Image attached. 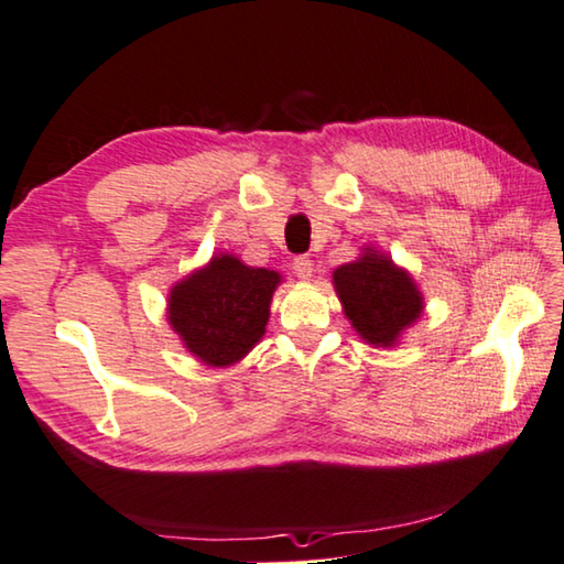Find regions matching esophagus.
<instances>
[{
  "instance_id": "1",
  "label": "esophagus",
  "mask_w": 564,
  "mask_h": 564,
  "mask_svg": "<svg viewBox=\"0 0 564 564\" xmlns=\"http://www.w3.org/2000/svg\"><path fill=\"white\" fill-rule=\"evenodd\" d=\"M293 273L299 275L301 281H311L314 279V263L308 261V258H296V261H293Z\"/></svg>"
}]
</instances>
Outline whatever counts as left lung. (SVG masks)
<instances>
[{
    "mask_svg": "<svg viewBox=\"0 0 564 564\" xmlns=\"http://www.w3.org/2000/svg\"><path fill=\"white\" fill-rule=\"evenodd\" d=\"M330 279L348 324L373 348L399 346L404 330L424 314L414 275L373 246H364L359 258L338 265Z\"/></svg>",
    "mask_w": 564,
    "mask_h": 564,
    "instance_id": "left-lung-1",
    "label": "left lung"
}]
</instances>
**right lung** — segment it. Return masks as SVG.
<instances>
[{"instance_id": "1", "label": "right lung", "mask_w": 564, "mask_h": 564, "mask_svg": "<svg viewBox=\"0 0 564 564\" xmlns=\"http://www.w3.org/2000/svg\"><path fill=\"white\" fill-rule=\"evenodd\" d=\"M281 283L279 271L246 265L234 253H216L173 283L165 318L185 351L203 366L226 369L243 361L263 338Z\"/></svg>"}]
</instances>
